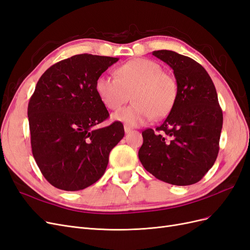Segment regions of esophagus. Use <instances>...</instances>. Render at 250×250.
Masks as SVG:
<instances>
[{
  "label": "esophagus",
  "instance_id": "obj_1",
  "mask_svg": "<svg viewBox=\"0 0 250 250\" xmlns=\"http://www.w3.org/2000/svg\"><path fill=\"white\" fill-rule=\"evenodd\" d=\"M124 130H125V133H129L132 130V128L128 125H124Z\"/></svg>",
  "mask_w": 250,
  "mask_h": 250
}]
</instances>
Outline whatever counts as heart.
Listing matches in <instances>:
<instances>
[{"instance_id":"heart-1","label":"heart","mask_w":250,"mask_h":250,"mask_svg":"<svg viewBox=\"0 0 250 250\" xmlns=\"http://www.w3.org/2000/svg\"><path fill=\"white\" fill-rule=\"evenodd\" d=\"M117 77L101 74L95 83L96 93L105 107L118 110L130 100V106L113 113L112 119L128 125H141L168 116L176 103L177 82L151 59L135 58L120 65Z\"/></svg>"}]
</instances>
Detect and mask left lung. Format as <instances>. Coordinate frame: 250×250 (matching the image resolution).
Returning <instances> with one entry per match:
<instances>
[{"mask_svg": "<svg viewBox=\"0 0 250 250\" xmlns=\"http://www.w3.org/2000/svg\"><path fill=\"white\" fill-rule=\"evenodd\" d=\"M152 54L173 70L178 88L175 105L153 129L142 132L139 158L157 179L175 186L198 183L219 152L223 115L213 81L194 59L169 50Z\"/></svg>", "mask_w": 250, "mask_h": 250, "instance_id": "obj_1", "label": "left lung"}]
</instances>
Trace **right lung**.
Masks as SVG:
<instances>
[{"instance_id":"1","label":"right lung","mask_w":250,"mask_h":250,"mask_svg":"<svg viewBox=\"0 0 250 250\" xmlns=\"http://www.w3.org/2000/svg\"><path fill=\"white\" fill-rule=\"evenodd\" d=\"M117 57L79 54L44 72L28 104L34 160L60 190H83L99 180L111 149L124 137L121 122L97 125L109 113L98 97L97 78Z\"/></svg>"}]
</instances>
